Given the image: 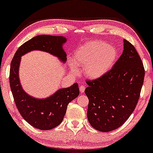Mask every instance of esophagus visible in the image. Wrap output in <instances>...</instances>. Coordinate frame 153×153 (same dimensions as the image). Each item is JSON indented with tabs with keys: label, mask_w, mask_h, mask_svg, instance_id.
Wrapping results in <instances>:
<instances>
[{
	"label": "esophagus",
	"mask_w": 153,
	"mask_h": 153,
	"mask_svg": "<svg viewBox=\"0 0 153 153\" xmlns=\"http://www.w3.org/2000/svg\"><path fill=\"white\" fill-rule=\"evenodd\" d=\"M85 87H84L83 85H81L80 87H79V91H80V92L82 93H84V91H85Z\"/></svg>",
	"instance_id": "esophagus-1"
}]
</instances>
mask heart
<instances>
[{"label":"heart","mask_w":153,"mask_h":153,"mask_svg":"<svg viewBox=\"0 0 153 153\" xmlns=\"http://www.w3.org/2000/svg\"><path fill=\"white\" fill-rule=\"evenodd\" d=\"M118 58V51L106 42L95 41L79 47L74 53V61H70V68L74 74L78 72L76 65L83 67V73L87 78L97 79L112 69Z\"/></svg>","instance_id":"obj_1"}]
</instances>
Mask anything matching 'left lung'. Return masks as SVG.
<instances>
[{
	"instance_id": "8db88e82",
	"label": "left lung",
	"mask_w": 153,
	"mask_h": 153,
	"mask_svg": "<svg viewBox=\"0 0 153 153\" xmlns=\"http://www.w3.org/2000/svg\"><path fill=\"white\" fill-rule=\"evenodd\" d=\"M145 69L134 45L123 39V51L114 66L99 79L86 81L87 119L93 128L108 132L118 128L137 105Z\"/></svg>"
}]
</instances>
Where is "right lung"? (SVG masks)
<instances>
[{"label":"right lung","mask_w":153,"mask_h":153,"mask_svg":"<svg viewBox=\"0 0 153 153\" xmlns=\"http://www.w3.org/2000/svg\"><path fill=\"white\" fill-rule=\"evenodd\" d=\"M66 40L63 36L37 35L19 47L10 64V85L16 107L25 121L41 130L53 129L62 122L68 105L79 95L78 84L75 83L67 88L58 89L47 98H35L25 92L19 81L21 57L32 51H41L66 63L67 54L62 46Z\"/></svg>","instance_id":"obj_1"}]
</instances>
